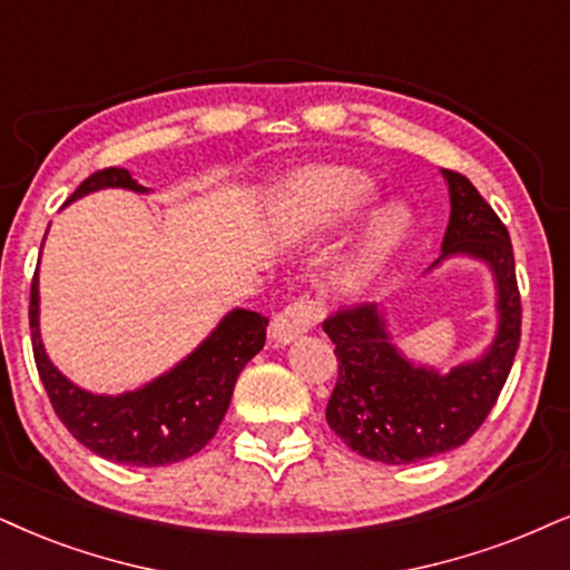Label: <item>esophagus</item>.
Listing matches in <instances>:
<instances>
[{"mask_svg":"<svg viewBox=\"0 0 570 570\" xmlns=\"http://www.w3.org/2000/svg\"><path fill=\"white\" fill-rule=\"evenodd\" d=\"M325 317V308L320 301L314 298H298L293 304H287L283 312L274 314L272 320V341L274 343H291L298 335H304L312 330L317 322Z\"/></svg>","mask_w":570,"mask_h":570,"instance_id":"34e87169","label":"esophagus"}]
</instances>
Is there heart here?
I'll return each mask as SVG.
<instances>
[{
  "mask_svg": "<svg viewBox=\"0 0 570 570\" xmlns=\"http://www.w3.org/2000/svg\"><path fill=\"white\" fill-rule=\"evenodd\" d=\"M375 198V187L364 174L343 166H317L296 174L285 189L283 206L298 227L308 232H333L354 222ZM410 214L391 206L377 210L364 224L360 240L341 266L338 279L343 285H362L370 279L385 258L404 243L410 232Z\"/></svg>",
  "mask_w": 570,
  "mask_h": 570,
  "instance_id": "b5f03b06",
  "label": "heart"
}]
</instances>
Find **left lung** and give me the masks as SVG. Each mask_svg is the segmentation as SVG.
I'll return each instance as SVG.
<instances>
[{"label":"left lung","mask_w":570,"mask_h":570,"mask_svg":"<svg viewBox=\"0 0 570 570\" xmlns=\"http://www.w3.org/2000/svg\"><path fill=\"white\" fill-rule=\"evenodd\" d=\"M441 174L452 214L433 266L452 256L489 266L497 291V333L489 348L479 360L439 372L399 351L383 304L341 308L322 322L338 356L327 425L356 454L385 465H410L465 444L500 399L521 343V293L508 229L468 177L446 168Z\"/></svg>","instance_id":"left-lung-1"}]
</instances>
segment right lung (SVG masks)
Segmentation results:
<instances>
[{"label": "right lung", "instance_id": "1", "mask_svg": "<svg viewBox=\"0 0 570 570\" xmlns=\"http://www.w3.org/2000/svg\"><path fill=\"white\" fill-rule=\"evenodd\" d=\"M108 187L150 193L137 185L126 168L114 166L83 179L68 203ZM28 322H31L39 377L62 425L95 454L137 468H158L187 460L214 439L229 410L237 377L245 364L264 348L266 325H269V320L258 312L232 308L193 354H187L156 381L108 396V393L79 389L49 362L39 330V269L31 283Z\"/></svg>", "mask_w": 570, "mask_h": 570}]
</instances>
